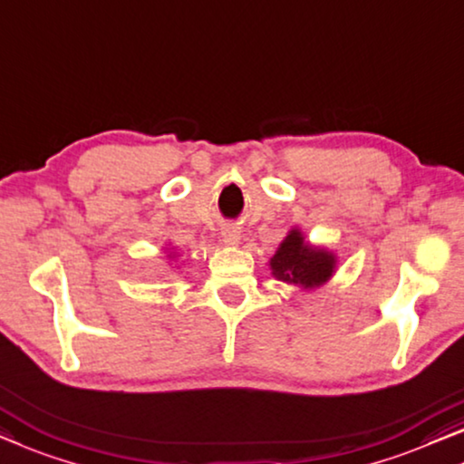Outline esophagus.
<instances>
[{
	"label": "esophagus",
	"mask_w": 464,
	"mask_h": 464,
	"mask_svg": "<svg viewBox=\"0 0 464 464\" xmlns=\"http://www.w3.org/2000/svg\"><path fill=\"white\" fill-rule=\"evenodd\" d=\"M221 238H224L226 245H238L240 243V230L234 226H227L224 227V232H221Z\"/></svg>",
	"instance_id": "34e87169"
}]
</instances>
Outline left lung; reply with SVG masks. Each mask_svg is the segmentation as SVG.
<instances>
[{
  "mask_svg": "<svg viewBox=\"0 0 464 464\" xmlns=\"http://www.w3.org/2000/svg\"><path fill=\"white\" fill-rule=\"evenodd\" d=\"M334 266H337V257L326 248L305 243L299 230L288 232L276 255L270 259L274 276L304 288H315L331 280Z\"/></svg>",
  "mask_w": 464,
  "mask_h": 464,
  "instance_id": "obj_1",
  "label": "left lung"
}]
</instances>
